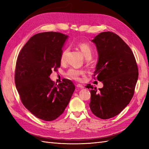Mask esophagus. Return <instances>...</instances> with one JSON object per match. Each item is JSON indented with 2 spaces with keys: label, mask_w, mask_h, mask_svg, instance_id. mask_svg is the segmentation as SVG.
<instances>
[{
  "label": "esophagus",
  "mask_w": 149,
  "mask_h": 149,
  "mask_svg": "<svg viewBox=\"0 0 149 149\" xmlns=\"http://www.w3.org/2000/svg\"><path fill=\"white\" fill-rule=\"evenodd\" d=\"M76 86H77V88H84L83 85L80 84H77L76 85Z\"/></svg>",
  "instance_id": "esophagus-1"
}]
</instances>
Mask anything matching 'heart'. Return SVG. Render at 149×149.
Listing matches in <instances>:
<instances>
[{
    "label": "heart",
    "instance_id": "b5f03b06",
    "mask_svg": "<svg viewBox=\"0 0 149 149\" xmlns=\"http://www.w3.org/2000/svg\"><path fill=\"white\" fill-rule=\"evenodd\" d=\"M82 53L83 54L85 58L89 59L91 58L93 54V49L91 48V47L86 43H80L78 45ZM68 51V49L66 48L63 50L61 54V57H60V61L61 63L65 62L66 59V56ZM84 72L82 70H79L75 69V68H70L66 73L68 76L70 77L71 79H79V76L83 74Z\"/></svg>",
    "mask_w": 149,
    "mask_h": 149
}]
</instances>
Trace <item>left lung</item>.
<instances>
[{
	"label": "left lung",
	"mask_w": 149,
	"mask_h": 149,
	"mask_svg": "<svg viewBox=\"0 0 149 149\" xmlns=\"http://www.w3.org/2000/svg\"><path fill=\"white\" fill-rule=\"evenodd\" d=\"M91 42L99 55L93 78L102 82L103 87L97 90L91 86L89 105L96 116L109 119L118 115L133 97L138 66L130 47L114 33H100Z\"/></svg>",
	"instance_id": "8db88e82"
}]
</instances>
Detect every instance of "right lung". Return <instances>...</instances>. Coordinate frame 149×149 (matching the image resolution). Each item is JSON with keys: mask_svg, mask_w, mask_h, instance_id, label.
<instances>
[{"mask_svg": "<svg viewBox=\"0 0 149 149\" xmlns=\"http://www.w3.org/2000/svg\"><path fill=\"white\" fill-rule=\"evenodd\" d=\"M68 36L56 32L36 34L18 56L15 81L22 104L37 118L56 119L64 112L75 90L68 79L55 84L49 76L61 66L60 57Z\"/></svg>", "mask_w": 149, "mask_h": 149, "instance_id": "right-lung-1", "label": "right lung"}]
</instances>
